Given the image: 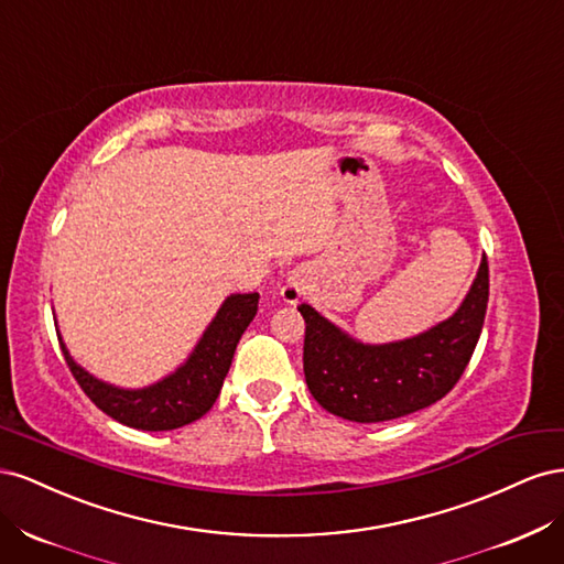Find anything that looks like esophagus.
Segmentation results:
<instances>
[{
	"label": "esophagus",
	"mask_w": 564,
	"mask_h": 564,
	"mask_svg": "<svg viewBox=\"0 0 564 564\" xmlns=\"http://www.w3.org/2000/svg\"><path fill=\"white\" fill-rule=\"evenodd\" d=\"M303 294H305V278L301 275V272H292V275L284 280L282 299L286 303H299L303 299Z\"/></svg>",
	"instance_id": "esophagus-1"
}]
</instances>
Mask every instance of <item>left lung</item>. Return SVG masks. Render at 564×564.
<instances>
[{"label": "left lung", "mask_w": 564, "mask_h": 564, "mask_svg": "<svg viewBox=\"0 0 564 564\" xmlns=\"http://www.w3.org/2000/svg\"><path fill=\"white\" fill-rule=\"evenodd\" d=\"M487 301L489 268L482 259L452 317L392 344H362L301 303L305 383L329 414L348 421L379 423L414 414L445 398L460 379L480 338Z\"/></svg>", "instance_id": "8db88e82"}]
</instances>
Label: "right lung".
I'll return each mask as SVG.
<instances>
[{
	"mask_svg": "<svg viewBox=\"0 0 564 564\" xmlns=\"http://www.w3.org/2000/svg\"><path fill=\"white\" fill-rule=\"evenodd\" d=\"M259 311V294H230L204 329L195 350L187 360L164 377L162 381L145 388H117L96 379L79 367L70 350L61 348L73 377L87 392L89 400L110 419L139 431H174L181 425L202 419L214 406L220 386L230 369L237 344Z\"/></svg>",
	"mask_w": 564,
	"mask_h": 564,
	"instance_id": "obj_1",
	"label": "right lung"
}]
</instances>
